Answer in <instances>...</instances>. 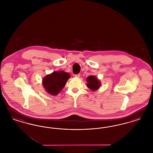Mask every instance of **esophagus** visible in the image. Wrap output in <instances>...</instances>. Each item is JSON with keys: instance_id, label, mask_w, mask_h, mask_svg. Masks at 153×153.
<instances>
[{"instance_id": "34e87169", "label": "esophagus", "mask_w": 153, "mask_h": 153, "mask_svg": "<svg viewBox=\"0 0 153 153\" xmlns=\"http://www.w3.org/2000/svg\"><path fill=\"white\" fill-rule=\"evenodd\" d=\"M75 77H77V78H80V74H76L75 75Z\"/></svg>"}]
</instances>
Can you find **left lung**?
<instances>
[{"instance_id": "8db88e82", "label": "left lung", "mask_w": 153, "mask_h": 153, "mask_svg": "<svg viewBox=\"0 0 153 153\" xmlns=\"http://www.w3.org/2000/svg\"><path fill=\"white\" fill-rule=\"evenodd\" d=\"M87 86L88 88L93 91H96L101 86V82L95 76H89L87 78Z\"/></svg>"}]
</instances>
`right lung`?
<instances>
[{
  "mask_svg": "<svg viewBox=\"0 0 153 153\" xmlns=\"http://www.w3.org/2000/svg\"><path fill=\"white\" fill-rule=\"evenodd\" d=\"M69 78V73L63 71H55L45 76L42 79V84L48 94L55 96L62 90Z\"/></svg>",
  "mask_w": 153,
  "mask_h": 153,
  "instance_id": "obj_1",
  "label": "right lung"
}]
</instances>
